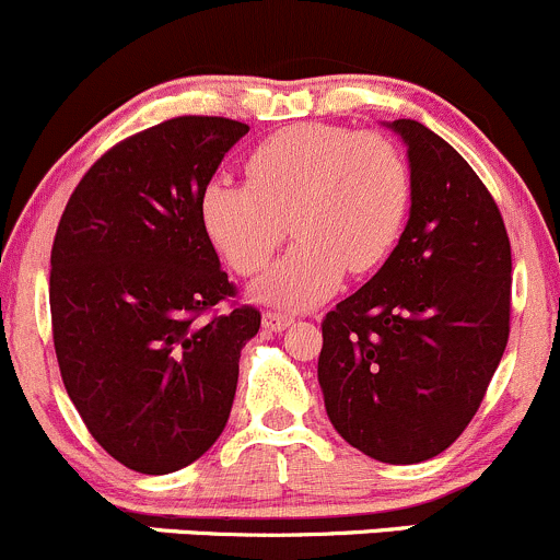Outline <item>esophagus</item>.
I'll list each match as a JSON object with an SVG mask.
<instances>
[{
    "mask_svg": "<svg viewBox=\"0 0 560 560\" xmlns=\"http://www.w3.org/2000/svg\"><path fill=\"white\" fill-rule=\"evenodd\" d=\"M291 315H282V313H272V310H269V313H264V329H269V331H282V329H288V326H291Z\"/></svg>",
    "mask_w": 560,
    "mask_h": 560,
    "instance_id": "esophagus-1",
    "label": "esophagus"
}]
</instances>
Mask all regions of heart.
I'll return each mask as SVG.
<instances>
[{
    "instance_id": "b5f03b06",
    "label": "heart",
    "mask_w": 560,
    "mask_h": 560,
    "mask_svg": "<svg viewBox=\"0 0 560 560\" xmlns=\"http://www.w3.org/2000/svg\"><path fill=\"white\" fill-rule=\"evenodd\" d=\"M247 182L214 176L201 223L242 275L272 258L291 218V250L256 282V299L302 310L340 288L346 269L373 272L397 245L411 207V171L389 138L331 125L275 132L247 158Z\"/></svg>"
}]
</instances>
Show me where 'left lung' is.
Listing matches in <instances>:
<instances>
[{
    "label": "left lung",
    "instance_id": "obj_1",
    "mask_svg": "<svg viewBox=\"0 0 560 560\" xmlns=\"http://www.w3.org/2000/svg\"><path fill=\"white\" fill-rule=\"evenodd\" d=\"M384 127L408 149L411 212L384 267L320 324L318 384L353 450L411 466L455 444L501 362L512 247L455 147L422 121Z\"/></svg>",
    "mask_w": 560,
    "mask_h": 560
}]
</instances>
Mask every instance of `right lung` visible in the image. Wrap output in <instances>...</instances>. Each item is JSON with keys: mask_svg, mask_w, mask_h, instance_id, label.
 <instances>
[{"mask_svg": "<svg viewBox=\"0 0 560 560\" xmlns=\"http://www.w3.org/2000/svg\"><path fill=\"white\" fill-rule=\"evenodd\" d=\"M250 130L176 116L105 152L51 250L54 348L100 446L138 474L190 466L223 433L256 307L209 315L234 282L201 223V192Z\"/></svg>", "mask_w": 560, "mask_h": 560, "instance_id": "obj_1", "label": "right lung"}]
</instances>
